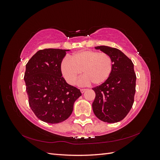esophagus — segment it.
Returning a JSON list of instances; mask_svg holds the SVG:
<instances>
[{
  "label": "esophagus",
  "mask_w": 160,
  "mask_h": 160,
  "mask_svg": "<svg viewBox=\"0 0 160 160\" xmlns=\"http://www.w3.org/2000/svg\"><path fill=\"white\" fill-rule=\"evenodd\" d=\"M85 91H87V89H81V92L82 93H83Z\"/></svg>",
  "instance_id": "34e87169"
}]
</instances>
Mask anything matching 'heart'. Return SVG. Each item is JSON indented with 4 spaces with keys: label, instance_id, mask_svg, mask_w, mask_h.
I'll return each instance as SVG.
<instances>
[{
    "label": "heart",
    "instance_id": "b5f03b06",
    "mask_svg": "<svg viewBox=\"0 0 160 160\" xmlns=\"http://www.w3.org/2000/svg\"><path fill=\"white\" fill-rule=\"evenodd\" d=\"M60 67L62 76L71 85L76 84L82 71L85 77L80 81L81 84L92 83L98 85L109 77L113 69V61L106 52L83 50L74 53L70 58L65 57Z\"/></svg>",
    "mask_w": 160,
    "mask_h": 160
}]
</instances>
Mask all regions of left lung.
Listing matches in <instances>:
<instances>
[{
    "label": "left lung",
    "instance_id": "8db88e82",
    "mask_svg": "<svg viewBox=\"0 0 160 160\" xmlns=\"http://www.w3.org/2000/svg\"><path fill=\"white\" fill-rule=\"evenodd\" d=\"M95 49L111 57L113 69L107 81L92 89L95 93L93 111L104 122H118L126 117L134 102L136 75L133 63L116 48L98 46Z\"/></svg>",
    "mask_w": 160,
    "mask_h": 160
}]
</instances>
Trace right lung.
<instances>
[{
  "label": "right lung",
  "mask_w": 160,
  "mask_h": 160,
  "mask_svg": "<svg viewBox=\"0 0 160 160\" xmlns=\"http://www.w3.org/2000/svg\"><path fill=\"white\" fill-rule=\"evenodd\" d=\"M68 51L40 50L26 65L24 79L28 103L37 117L48 123L66 120L81 95L79 89L69 85L62 77L61 62Z\"/></svg>",
  "instance_id": "obj_1"
}]
</instances>
